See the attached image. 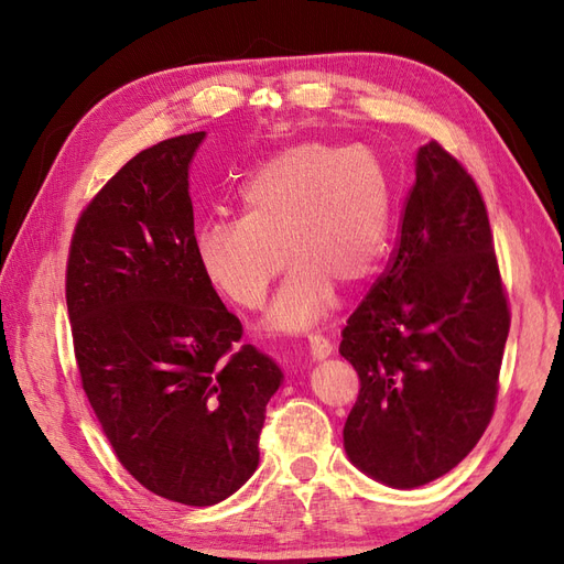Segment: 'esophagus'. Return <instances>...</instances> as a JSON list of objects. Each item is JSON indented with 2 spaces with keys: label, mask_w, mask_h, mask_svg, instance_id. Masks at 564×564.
Segmentation results:
<instances>
[{
  "label": "esophagus",
  "mask_w": 564,
  "mask_h": 564,
  "mask_svg": "<svg viewBox=\"0 0 564 564\" xmlns=\"http://www.w3.org/2000/svg\"><path fill=\"white\" fill-rule=\"evenodd\" d=\"M308 348H311L313 360H327V357L334 352L332 340L327 336H322V334H311L308 336Z\"/></svg>",
  "instance_id": "obj_1"
}]
</instances>
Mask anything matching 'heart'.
Listing matches in <instances>:
<instances>
[{
    "label": "heart",
    "instance_id": "heart-1",
    "mask_svg": "<svg viewBox=\"0 0 564 564\" xmlns=\"http://www.w3.org/2000/svg\"><path fill=\"white\" fill-rule=\"evenodd\" d=\"M242 218H212L197 232V259L220 294L259 308L286 263L268 324L303 332L327 313L336 282L373 275L388 245L392 185L365 145L308 141L282 150L242 187Z\"/></svg>",
    "mask_w": 564,
    "mask_h": 564
}]
</instances>
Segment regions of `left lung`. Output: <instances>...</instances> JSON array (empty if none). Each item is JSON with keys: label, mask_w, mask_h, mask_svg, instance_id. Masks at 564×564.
I'll list each match as a JSON object with an SVG mask.
<instances>
[{"label": "left lung", "mask_w": 564, "mask_h": 564, "mask_svg": "<svg viewBox=\"0 0 564 564\" xmlns=\"http://www.w3.org/2000/svg\"><path fill=\"white\" fill-rule=\"evenodd\" d=\"M400 220L338 352L360 377L348 458L373 480L414 489L458 466L489 425L510 308L485 199L437 141L419 150Z\"/></svg>", "instance_id": "1"}]
</instances>
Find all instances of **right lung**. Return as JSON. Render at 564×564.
Wrapping results in <instances>:
<instances>
[{
  "label": "right lung",
  "mask_w": 564,
  "mask_h": 564,
  "mask_svg": "<svg viewBox=\"0 0 564 564\" xmlns=\"http://www.w3.org/2000/svg\"><path fill=\"white\" fill-rule=\"evenodd\" d=\"M204 131L131 158L82 212L65 270L82 388L115 456L162 499L214 506L259 466L280 367L197 259L187 169Z\"/></svg>",
  "instance_id": "right-lung-1"
}]
</instances>
